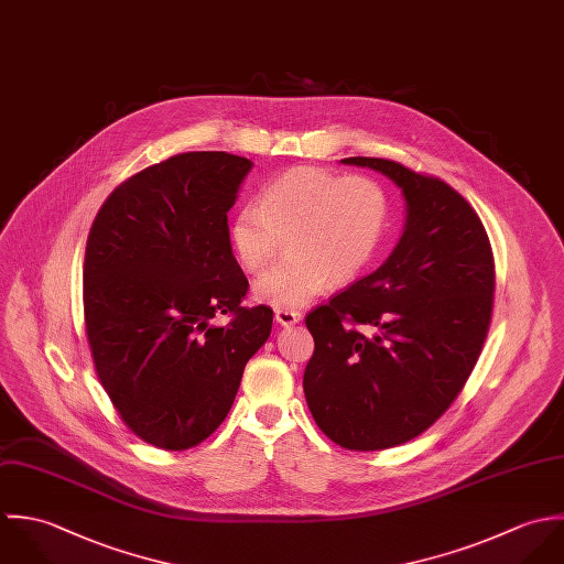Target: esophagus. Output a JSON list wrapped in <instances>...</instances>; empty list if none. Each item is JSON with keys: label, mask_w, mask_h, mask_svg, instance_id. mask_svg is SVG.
Returning <instances> with one entry per match:
<instances>
[{"label": "esophagus", "mask_w": 564, "mask_h": 564, "mask_svg": "<svg viewBox=\"0 0 564 564\" xmlns=\"http://www.w3.org/2000/svg\"><path fill=\"white\" fill-rule=\"evenodd\" d=\"M274 321L281 325V327H292V325H299L303 321L301 312H290V310H276L274 312Z\"/></svg>", "instance_id": "1"}]
</instances>
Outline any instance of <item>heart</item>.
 Returning <instances> with one entry per match:
<instances>
[{
    "mask_svg": "<svg viewBox=\"0 0 564 564\" xmlns=\"http://www.w3.org/2000/svg\"><path fill=\"white\" fill-rule=\"evenodd\" d=\"M390 196L368 176L321 167H292L270 178L257 205L230 220V246L239 263L263 270L279 239L290 237L288 263L252 285L254 301L274 310H301L332 283H348L379 257L390 228Z\"/></svg>",
    "mask_w": 564,
    "mask_h": 564,
    "instance_id": "1",
    "label": "heart"
}]
</instances>
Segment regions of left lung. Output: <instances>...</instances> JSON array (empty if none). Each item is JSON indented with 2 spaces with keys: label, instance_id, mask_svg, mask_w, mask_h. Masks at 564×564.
Listing matches in <instances>:
<instances>
[{
  "label": "left lung",
  "instance_id": "8db88e82",
  "mask_svg": "<svg viewBox=\"0 0 564 564\" xmlns=\"http://www.w3.org/2000/svg\"><path fill=\"white\" fill-rule=\"evenodd\" d=\"M405 198L403 232L368 276L314 310L303 390L316 425L344 449L403 445L464 388L488 334L495 261L473 207L445 181L370 156Z\"/></svg>",
  "mask_w": 564,
  "mask_h": 564
}]
</instances>
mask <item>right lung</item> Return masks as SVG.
I'll return each instance as SVG.
<instances>
[{
    "label": "right lung",
    "instance_id": "add662e5",
    "mask_svg": "<svg viewBox=\"0 0 564 564\" xmlns=\"http://www.w3.org/2000/svg\"><path fill=\"white\" fill-rule=\"evenodd\" d=\"M252 163L185 152L156 163L102 205L85 252V323L115 410L145 443L183 451L226 419L246 361L272 332L248 292L228 237ZM234 318L218 326L215 318Z\"/></svg>",
    "mask_w": 564,
    "mask_h": 564
}]
</instances>
